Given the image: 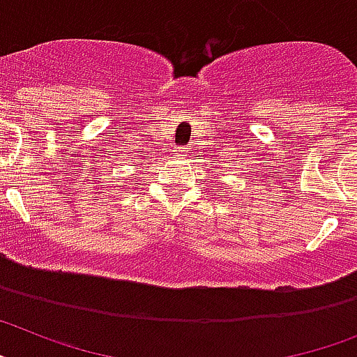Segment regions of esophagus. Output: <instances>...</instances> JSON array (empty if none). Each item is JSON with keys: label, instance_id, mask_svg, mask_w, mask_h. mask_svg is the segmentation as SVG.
Instances as JSON below:
<instances>
[{"label": "esophagus", "instance_id": "34e87169", "mask_svg": "<svg viewBox=\"0 0 357 357\" xmlns=\"http://www.w3.org/2000/svg\"><path fill=\"white\" fill-rule=\"evenodd\" d=\"M188 151H190V149H188V147H182V149H181L182 157H185V155H188Z\"/></svg>", "mask_w": 357, "mask_h": 357}]
</instances>
